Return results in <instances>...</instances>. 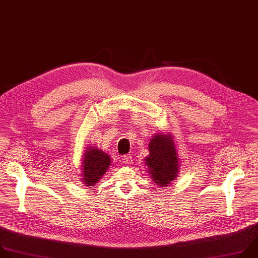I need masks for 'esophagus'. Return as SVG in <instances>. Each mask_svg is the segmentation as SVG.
<instances>
[{
  "label": "esophagus",
  "mask_w": 258,
  "mask_h": 258,
  "mask_svg": "<svg viewBox=\"0 0 258 258\" xmlns=\"http://www.w3.org/2000/svg\"><path fill=\"white\" fill-rule=\"evenodd\" d=\"M122 162H123L124 164H126V165L129 166V165L132 163V158L127 154V156H124V157L122 158Z\"/></svg>",
  "instance_id": "34e87169"
}]
</instances>
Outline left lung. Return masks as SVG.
Listing matches in <instances>:
<instances>
[{
  "instance_id": "left-lung-1",
  "label": "left lung",
  "mask_w": 258,
  "mask_h": 258,
  "mask_svg": "<svg viewBox=\"0 0 258 258\" xmlns=\"http://www.w3.org/2000/svg\"><path fill=\"white\" fill-rule=\"evenodd\" d=\"M149 156L145 159L150 176L158 185L166 187L179 172V160L171 135L153 136L148 144Z\"/></svg>"
}]
</instances>
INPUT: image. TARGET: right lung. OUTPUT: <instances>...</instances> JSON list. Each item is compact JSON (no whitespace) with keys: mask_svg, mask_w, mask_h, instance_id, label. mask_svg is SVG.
Here are the masks:
<instances>
[{"mask_svg":"<svg viewBox=\"0 0 258 258\" xmlns=\"http://www.w3.org/2000/svg\"><path fill=\"white\" fill-rule=\"evenodd\" d=\"M83 157L82 180L87 187L93 186L111 165L109 154L96 147H88Z\"/></svg>","mask_w":258,"mask_h":258,"instance_id":"obj_1","label":"right lung"}]
</instances>
